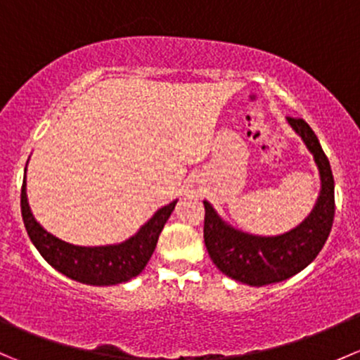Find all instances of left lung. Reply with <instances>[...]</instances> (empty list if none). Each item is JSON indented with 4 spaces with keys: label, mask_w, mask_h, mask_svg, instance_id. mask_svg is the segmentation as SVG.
Segmentation results:
<instances>
[{
    "label": "left lung",
    "mask_w": 360,
    "mask_h": 360,
    "mask_svg": "<svg viewBox=\"0 0 360 360\" xmlns=\"http://www.w3.org/2000/svg\"><path fill=\"white\" fill-rule=\"evenodd\" d=\"M288 123L314 155L321 174L317 203L300 226L277 237H257L235 230L209 202H203V240L212 263L233 281L256 288L288 281L307 268L324 248L335 219V179L329 160L304 120L288 116Z\"/></svg>",
    "instance_id": "left-lung-1"
}]
</instances>
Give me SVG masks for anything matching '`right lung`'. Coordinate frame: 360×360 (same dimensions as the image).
Segmentation results:
<instances>
[{
  "instance_id": "1",
  "label": "right lung",
  "mask_w": 360,
  "mask_h": 360,
  "mask_svg": "<svg viewBox=\"0 0 360 360\" xmlns=\"http://www.w3.org/2000/svg\"><path fill=\"white\" fill-rule=\"evenodd\" d=\"M177 200L155 212V216L129 240L116 245L82 248L53 237L32 216L25 195V177L20 191V210L29 238L45 261L57 271L86 285H116L137 277L150 261L160 233Z\"/></svg>"
}]
</instances>
